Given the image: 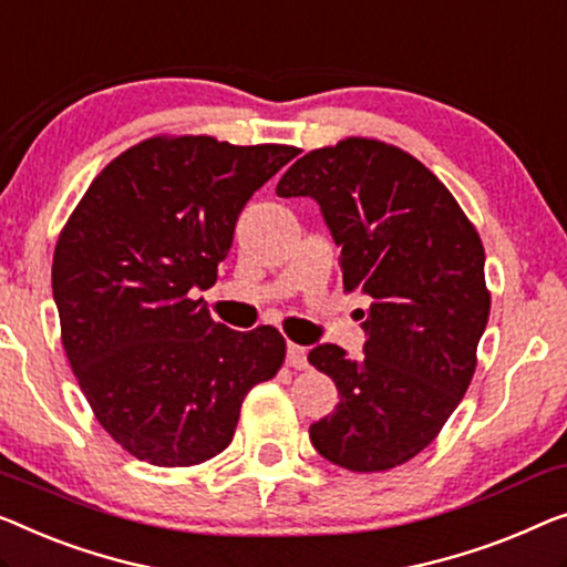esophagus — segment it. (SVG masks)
I'll return each instance as SVG.
<instances>
[{
    "instance_id": "1",
    "label": "esophagus",
    "mask_w": 567,
    "mask_h": 567,
    "mask_svg": "<svg viewBox=\"0 0 567 567\" xmlns=\"http://www.w3.org/2000/svg\"><path fill=\"white\" fill-rule=\"evenodd\" d=\"M286 363L297 368V371H303L307 368V348H301L297 342L286 344Z\"/></svg>"
}]
</instances>
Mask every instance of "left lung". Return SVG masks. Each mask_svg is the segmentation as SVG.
I'll list each match as a JSON object with an SVG mask.
<instances>
[{
  "mask_svg": "<svg viewBox=\"0 0 567 567\" xmlns=\"http://www.w3.org/2000/svg\"><path fill=\"white\" fill-rule=\"evenodd\" d=\"M276 194L319 204L342 248L344 291L371 301L363 358L332 342L309 352L340 393L334 412L309 426L311 445L355 473L412 461L473 379L491 311L478 233L430 168L368 137L307 153Z\"/></svg>",
  "mask_w": 567,
  "mask_h": 567,
  "instance_id": "8db88e82",
  "label": "left lung"
}]
</instances>
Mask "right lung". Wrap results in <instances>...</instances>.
Here are the masks:
<instances>
[{
	"label": "right lung",
	"instance_id": "right-lung-1",
	"mask_svg": "<svg viewBox=\"0 0 567 567\" xmlns=\"http://www.w3.org/2000/svg\"><path fill=\"white\" fill-rule=\"evenodd\" d=\"M297 155L151 137L117 155L65 223L53 252L65 358L96 420L137 461L219 455L248 391L281 368V332L229 330L194 293L215 286L250 196Z\"/></svg>",
	"mask_w": 567,
	"mask_h": 567
}]
</instances>
